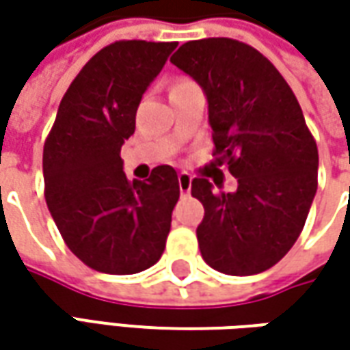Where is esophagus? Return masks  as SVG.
Here are the masks:
<instances>
[{
	"label": "esophagus",
	"mask_w": 350,
	"mask_h": 350,
	"mask_svg": "<svg viewBox=\"0 0 350 350\" xmlns=\"http://www.w3.org/2000/svg\"><path fill=\"white\" fill-rule=\"evenodd\" d=\"M191 183H193V177H191L189 173L181 171V173H179V191H181L183 195L191 191Z\"/></svg>",
	"instance_id": "34e87169"
}]
</instances>
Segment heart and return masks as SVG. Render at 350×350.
Here are the masks:
<instances>
[{"mask_svg":"<svg viewBox=\"0 0 350 350\" xmlns=\"http://www.w3.org/2000/svg\"><path fill=\"white\" fill-rule=\"evenodd\" d=\"M187 83H191V81H187V79H177V81L173 83V88H179V85H187Z\"/></svg>","mask_w":350,"mask_h":350,"instance_id":"heart-1","label":"heart"}]
</instances>
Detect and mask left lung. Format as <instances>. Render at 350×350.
<instances>
[{
	"label": "left lung",
	"mask_w": 350,
	"mask_h": 350,
	"mask_svg": "<svg viewBox=\"0 0 350 350\" xmlns=\"http://www.w3.org/2000/svg\"><path fill=\"white\" fill-rule=\"evenodd\" d=\"M171 64L204 91L214 155L237 179L235 193L214 191L210 175L193 179L202 259L224 275L262 273L296 243L317 191V146L300 103L259 50L234 38L189 40Z\"/></svg>",
	"instance_id": "8db88e82"
}]
</instances>
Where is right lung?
I'll return each instance as SVG.
<instances>
[{
  "mask_svg": "<svg viewBox=\"0 0 350 350\" xmlns=\"http://www.w3.org/2000/svg\"><path fill=\"white\" fill-rule=\"evenodd\" d=\"M177 42L118 40L81 68L44 142V196L66 245L107 275H134L159 261L177 171L157 165L148 181H128L120 148L134 134L142 95Z\"/></svg>",
  "mask_w": 350,
  "mask_h": 350,
  "instance_id": "1",
  "label": "right lung"
}]
</instances>
